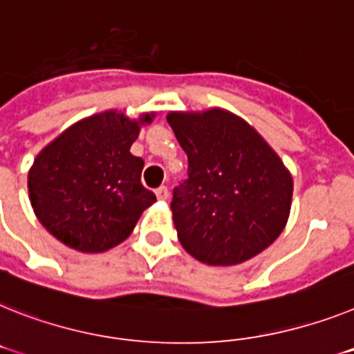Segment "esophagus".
<instances>
[{"mask_svg":"<svg viewBox=\"0 0 354 354\" xmlns=\"http://www.w3.org/2000/svg\"><path fill=\"white\" fill-rule=\"evenodd\" d=\"M156 198H158V200H162V201H165L169 198V189L165 185H162V187H158V189H156Z\"/></svg>","mask_w":354,"mask_h":354,"instance_id":"esophagus-1","label":"esophagus"}]
</instances>
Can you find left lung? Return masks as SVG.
Listing matches in <instances>:
<instances>
[{"instance_id": "1", "label": "left lung", "mask_w": 354, "mask_h": 354, "mask_svg": "<svg viewBox=\"0 0 354 354\" xmlns=\"http://www.w3.org/2000/svg\"><path fill=\"white\" fill-rule=\"evenodd\" d=\"M187 153V180L172 189L178 239L205 264L230 266L268 248L292 205L290 172L245 120L223 111L171 113Z\"/></svg>"}]
</instances>
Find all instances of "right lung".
Returning <instances> with one entry per match:
<instances>
[{"label":"right lung","instance_id":"right-lung-1","mask_svg":"<svg viewBox=\"0 0 354 354\" xmlns=\"http://www.w3.org/2000/svg\"><path fill=\"white\" fill-rule=\"evenodd\" d=\"M145 115L142 122H149ZM138 122L106 111L62 133L28 174L34 212L46 230L81 252L122 243L156 201L140 182L144 160L129 153Z\"/></svg>","mask_w":354,"mask_h":354}]
</instances>
